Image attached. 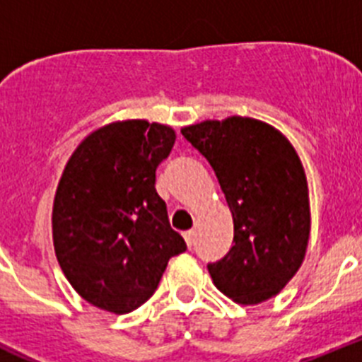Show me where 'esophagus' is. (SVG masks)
Segmentation results:
<instances>
[{
  "instance_id": "obj_1",
  "label": "esophagus",
  "mask_w": 362,
  "mask_h": 362,
  "mask_svg": "<svg viewBox=\"0 0 362 362\" xmlns=\"http://www.w3.org/2000/svg\"><path fill=\"white\" fill-rule=\"evenodd\" d=\"M183 238H185V241H187V245L192 248V246H194V243H196V232H194V230H188V232L183 233Z\"/></svg>"
}]
</instances>
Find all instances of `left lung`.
<instances>
[{
	"label": "left lung",
	"mask_w": 362,
	"mask_h": 362,
	"mask_svg": "<svg viewBox=\"0 0 362 362\" xmlns=\"http://www.w3.org/2000/svg\"><path fill=\"white\" fill-rule=\"evenodd\" d=\"M217 175L233 219V245L209 264L214 284L239 305L277 296L299 270L310 238L305 168L272 124L232 116L181 129Z\"/></svg>",
	"instance_id": "obj_1"
}]
</instances>
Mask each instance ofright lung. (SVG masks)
I'll use <instances>...</instances> for the list:
<instances>
[{
    "label": "right lung",
    "instance_id": "add662e5",
    "mask_svg": "<svg viewBox=\"0 0 362 362\" xmlns=\"http://www.w3.org/2000/svg\"><path fill=\"white\" fill-rule=\"evenodd\" d=\"M175 132L127 119L86 136L63 170L52 209L57 263L90 305L129 313L152 297L168 259L187 250L156 192Z\"/></svg>",
    "mask_w": 362,
    "mask_h": 362
}]
</instances>
